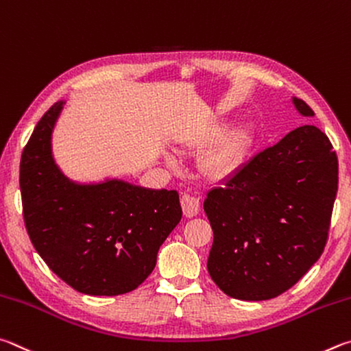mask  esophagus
I'll return each instance as SVG.
<instances>
[{
    "label": "esophagus",
    "mask_w": 351,
    "mask_h": 351,
    "mask_svg": "<svg viewBox=\"0 0 351 351\" xmlns=\"http://www.w3.org/2000/svg\"><path fill=\"white\" fill-rule=\"evenodd\" d=\"M180 204H182L183 214H185L186 217L197 216L199 211H200V202H199L197 197H194V195L183 194L182 199H180Z\"/></svg>",
    "instance_id": "1"
}]
</instances>
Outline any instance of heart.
I'll return each instance as SVG.
<instances>
[{
  "label": "heart",
  "mask_w": 351,
  "mask_h": 351,
  "mask_svg": "<svg viewBox=\"0 0 351 351\" xmlns=\"http://www.w3.org/2000/svg\"><path fill=\"white\" fill-rule=\"evenodd\" d=\"M222 129L223 125L220 121L208 123L200 129L199 134L186 140V145L194 147L210 145L222 132ZM245 151H247V135L242 131H236V129L225 132L202 154L199 163L200 171L213 180H222L239 168V165L243 160ZM168 160L172 162V157L169 156Z\"/></svg>",
  "instance_id": "1"
}]
</instances>
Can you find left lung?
I'll return each mask as SVG.
<instances>
[{
    "label": "left lung",
    "mask_w": 351,
    "mask_h": 351,
    "mask_svg": "<svg viewBox=\"0 0 351 351\" xmlns=\"http://www.w3.org/2000/svg\"><path fill=\"white\" fill-rule=\"evenodd\" d=\"M293 104L300 115L315 117L300 98L293 97ZM336 193V152L313 125L248 160L204 202L214 232L211 279L241 300L290 290L322 254Z\"/></svg>",
    "instance_id": "1"
}]
</instances>
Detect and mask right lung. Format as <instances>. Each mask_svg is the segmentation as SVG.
I'll use <instances>...</instances> for the list:
<instances>
[{
	"label": "right lung",
	"mask_w": 351,
	"mask_h": 351,
	"mask_svg": "<svg viewBox=\"0 0 351 351\" xmlns=\"http://www.w3.org/2000/svg\"><path fill=\"white\" fill-rule=\"evenodd\" d=\"M66 101L41 117L24 147V222L47 267L89 296H119L143 284L182 219L179 193L121 179L80 183L60 169L52 132Z\"/></svg>",
	"instance_id": "right-lung-1"
}]
</instances>
